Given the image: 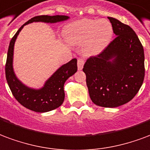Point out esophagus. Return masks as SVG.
Listing matches in <instances>:
<instances>
[{
  "label": "esophagus",
  "instance_id": "34e87169",
  "mask_svg": "<svg viewBox=\"0 0 150 150\" xmlns=\"http://www.w3.org/2000/svg\"><path fill=\"white\" fill-rule=\"evenodd\" d=\"M77 64H78V69L82 70L83 67L84 65V59L83 58H79L78 62H77Z\"/></svg>",
  "mask_w": 150,
  "mask_h": 150
}]
</instances>
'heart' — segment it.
<instances>
[{
  "mask_svg": "<svg viewBox=\"0 0 150 150\" xmlns=\"http://www.w3.org/2000/svg\"><path fill=\"white\" fill-rule=\"evenodd\" d=\"M64 35L67 40L72 44L85 43L84 53L91 56L102 52L110 43L113 28L106 20L83 19L67 26Z\"/></svg>",
  "mask_w": 150,
  "mask_h": 150,
  "instance_id": "obj_1",
  "label": "heart"
}]
</instances>
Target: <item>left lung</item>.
Wrapping results in <instances>:
<instances>
[{
	"label": "left lung",
	"mask_w": 150,
	"mask_h": 150,
	"mask_svg": "<svg viewBox=\"0 0 150 150\" xmlns=\"http://www.w3.org/2000/svg\"><path fill=\"white\" fill-rule=\"evenodd\" d=\"M116 38L103 52L86 59L83 71L95 105L114 108L133 99L145 77V55L136 33L127 24L108 17Z\"/></svg>",
	"instance_id": "obj_1"
}]
</instances>
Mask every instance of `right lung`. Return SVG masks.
<instances>
[{
  "label": "right lung",
  "instance_id": "right-lung-1",
  "mask_svg": "<svg viewBox=\"0 0 150 150\" xmlns=\"http://www.w3.org/2000/svg\"><path fill=\"white\" fill-rule=\"evenodd\" d=\"M69 18L67 16H47L42 15L33 17L19 28L10 41L5 64V76L11 91L16 100L22 106L33 111L44 113L51 111L60 106L64 101V86L70 76L77 71V59H72L67 64L60 67L39 90L32 89L22 83L16 78L13 68V48L17 35L24 25L33 22L56 23L64 21Z\"/></svg>",
  "mask_w": 150,
  "mask_h": 150
}]
</instances>
